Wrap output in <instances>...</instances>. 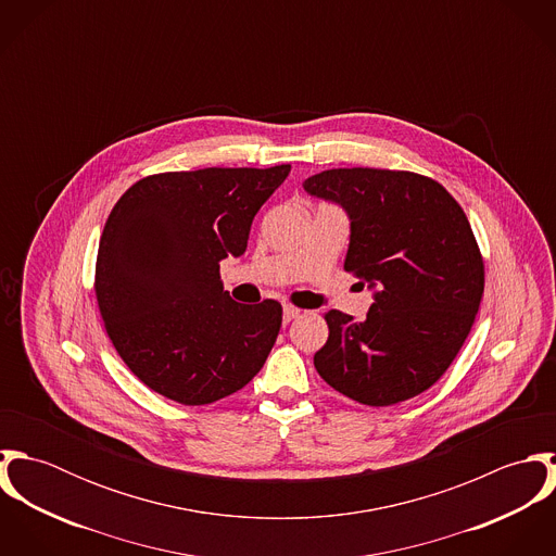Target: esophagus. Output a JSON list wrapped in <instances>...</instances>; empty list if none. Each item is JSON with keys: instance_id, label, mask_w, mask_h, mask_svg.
I'll return each mask as SVG.
<instances>
[{"instance_id": "esophagus-1", "label": "esophagus", "mask_w": 556, "mask_h": 556, "mask_svg": "<svg viewBox=\"0 0 556 556\" xmlns=\"http://www.w3.org/2000/svg\"><path fill=\"white\" fill-rule=\"evenodd\" d=\"M300 315H302L300 308H295V306H285V323H291L293 318H298Z\"/></svg>"}]
</instances>
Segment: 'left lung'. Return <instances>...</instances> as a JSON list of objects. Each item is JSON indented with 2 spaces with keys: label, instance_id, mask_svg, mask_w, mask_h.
<instances>
[{
  "label": "left lung",
  "instance_id": "left-lung-1",
  "mask_svg": "<svg viewBox=\"0 0 556 556\" xmlns=\"http://www.w3.org/2000/svg\"><path fill=\"white\" fill-rule=\"evenodd\" d=\"M304 190L351 218L344 269L375 289L366 320L325 313L320 379L368 406L430 390L463 349L483 295V256L458 201L432 177L390 168H329Z\"/></svg>",
  "mask_w": 556,
  "mask_h": 556
}]
</instances>
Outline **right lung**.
Masks as SVG:
<instances>
[{
  "label": "right lung",
  "mask_w": 556,
  "mask_h": 556,
  "mask_svg": "<svg viewBox=\"0 0 556 556\" xmlns=\"http://www.w3.org/2000/svg\"><path fill=\"white\" fill-rule=\"evenodd\" d=\"M289 170L156 173L113 205L96 256L98 311L117 355L160 396L212 404L263 368L282 306L231 300L220 261L245 252L252 218Z\"/></svg>",
  "instance_id": "right-lung-1"
}]
</instances>
